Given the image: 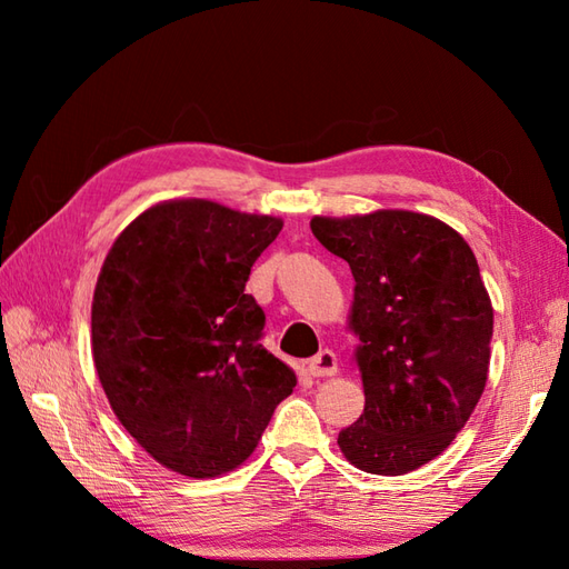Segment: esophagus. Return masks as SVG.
Returning <instances> with one entry per match:
<instances>
[{
  "mask_svg": "<svg viewBox=\"0 0 569 569\" xmlns=\"http://www.w3.org/2000/svg\"><path fill=\"white\" fill-rule=\"evenodd\" d=\"M310 377H335L337 373V357L330 349H322L316 357L308 361Z\"/></svg>",
  "mask_w": 569,
  "mask_h": 569,
  "instance_id": "1",
  "label": "esophagus"
}]
</instances>
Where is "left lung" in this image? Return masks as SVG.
Masks as SVG:
<instances>
[{
  "mask_svg": "<svg viewBox=\"0 0 569 569\" xmlns=\"http://www.w3.org/2000/svg\"><path fill=\"white\" fill-rule=\"evenodd\" d=\"M310 229L355 276L365 413L337 445L369 475H408L455 440L485 393L493 308L475 251L408 210L312 217Z\"/></svg>",
  "mask_w": 569,
  "mask_h": 569,
  "instance_id": "1",
  "label": "left lung"
}]
</instances>
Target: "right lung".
Returning <instances> with one entry per match:
<instances>
[{"label": "right lung", "mask_w": 569, "mask_h": 569, "mask_svg": "<svg viewBox=\"0 0 569 569\" xmlns=\"http://www.w3.org/2000/svg\"><path fill=\"white\" fill-rule=\"evenodd\" d=\"M269 214L166 200L117 237L94 286L92 357L119 422L156 462L217 477L257 450L296 373L244 293L281 232Z\"/></svg>", "instance_id": "1"}]
</instances>
